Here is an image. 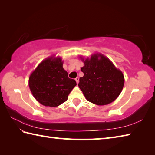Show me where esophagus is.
<instances>
[{
  "mask_svg": "<svg viewBox=\"0 0 155 155\" xmlns=\"http://www.w3.org/2000/svg\"><path fill=\"white\" fill-rule=\"evenodd\" d=\"M75 81H76V82H77V83L78 84V82H79V78L77 77V78H75Z\"/></svg>",
  "mask_w": 155,
  "mask_h": 155,
  "instance_id": "1",
  "label": "esophagus"
}]
</instances>
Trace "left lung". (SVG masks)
<instances>
[{
	"label": "left lung",
	"mask_w": 155,
	"mask_h": 155,
	"mask_svg": "<svg viewBox=\"0 0 155 155\" xmlns=\"http://www.w3.org/2000/svg\"><path fill=\"white\" fill-rule=\"evenodd\" d=\"M84 62L78 87L86 99L97 105H106L116 100L123 90L124 78L123 72L109 58L101 53L91 58L80 57Z\"/></svg>",
	"instance_id": "8db88e82"
}]
</instances>
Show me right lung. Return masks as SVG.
<instances>
[{"instance_id":"right-lung-1","label":"right lung","mask_w":155,"mask_h":155,"mask_svg":"<svg viewBox=\"0 0 155 155\" xmlns=\"http://www.w3.org/2000/svg\"><path fill=\"white\" fill-rule=\"evenodd\" d=\"M62 64L61 57L51 56L42 61L28 78L32 95L45 107H56L64 103L77 85L74 79L68 78Z\"/></svg>"}]
</instances>
